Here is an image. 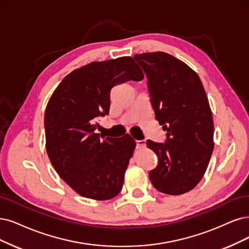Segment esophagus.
Wrapping results in <instances>:
<instances>
[{
  "label": "esophagus",
  "mask_w": 249,
  "mask_h": 249,
  "mask_svg": "<svg viewBox=\"0 0 249 249\" xmlns=\"http://www.w3.org/2000/svg\"><path fill=\"white\" fill-rule=\"evenodd\" d=\"M145 146V141H136V148L142 149Z\"/></svg>",
  "instance_id": "34e87169"
}]
</instances>
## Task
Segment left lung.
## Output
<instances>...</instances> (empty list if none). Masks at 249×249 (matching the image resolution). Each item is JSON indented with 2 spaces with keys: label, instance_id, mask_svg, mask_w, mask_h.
<instances>
[{
  "label": "left lung",
  "instance_id": "1",
  "mask_svg": "<svg viewBox=\"0 0 249 249\" xmlns=\"http://www.w3.org/2000/svg\"><path fill=\"white\" fill-rule=\"evenodd\" d=\"M148 78L155 118L166 131L165 142H146L158 157L150 171L155 189L181 195L203 178L213 151V120L197 73L165 52L135 54Z\"/></svg>",
  "mask_w": 249,
  "mask_h": 249
}]
</instances>
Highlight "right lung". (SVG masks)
<instances>
[{
	"label": "right lung",
	"mask_w": 249,
	"mask_h": 249,
	"mask_svg": "<svg viewBox=\"0 0 249 249\" xmlns=\"http://www.w3.org/2000/svg\"><path fill=\"white\" fill-rule=\"evenodd\" d=\"M142 79L133 58L124 56L77 69L53 92L44 118L46 151L58 176L79 195L101 201L122 190L135 142L129 134L105 139L96 133V121L108 114L114 86Z\"/></svg>",
	"instance_id": "right-lung-1"
}]
</instances>
